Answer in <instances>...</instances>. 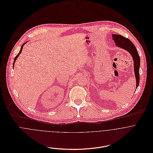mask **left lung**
Returning a JSON list of instances; mask_svg holds the SVG:
<instances>
[{"mask_svg":"<svg viewBox=\"0 0 153 153\" xmlns=\"http://www.w3.org/2000/svg\"><path fill=\"white\" fill-rule=\"evenodd\" d=\"M112 39L114 41L117 46L127 51L131 54L134 61V69L136 79V89L139 85L140 74L139 69L140 66V58L135 45L130 39L121 35L113 34Z\"/></svg>","mask_w":153,"mask_h":153,"instance_id":"obj_1","label":"left lung"}]
</instances>
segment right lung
Returning <instances> with one entry per match:
<instances>
[{
	"label": "right lung",
	"instance_id": "obj_1",
	"mask_svg": "<svg viewBox=\"0 0 153 153\" xmlns=\"http://www.w3.org/2000/svg\"><path fill=\"white\" fill-rule=\"evenodd\" d=\"M26 44V42H25V44H23L22 45V46H21V51H20V52H19V53L16 56V57L15 58V59H14V61H13V67H14V65H15V61H16V59L18 58V57L19 56V55L21 54V53L22 52V48H23V46H24V45L25 44Z\"/></svg>",
	"mask_w": 153,
	"mask_h": 153
}]
</instances>
